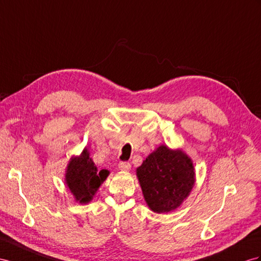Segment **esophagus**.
<instances>
[{
  "instance_id": "34e87169",
  "label": "esophagus",
  "mask_w": 261,
  "mask_h": 261,
  "mask_svg": "<svg viewBox=\"0 0 261 261\" xmlns=\"http://www.w3.org/2000/svg\"><path fill=\"white\" fill-rule=\"evenodd\" d=\"M119 169L124 172H128L131 170V164L129 162H120L119 163Z\"/></svg>"
}]
</instances>
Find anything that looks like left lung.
Returning <instances> with one entry per match:
<instances>
[{
  "label": "left lung",
  "instance_id": "8db88e82",
  "mask_svg": "<svg viewBox=\"0 0 261 261\" xmlns=\"http://www.w3.org/2000/svg\"><path fill=\"white\" fill-rule=\"evenodd\" d=\"M143 197L154 213L176 210L188 198L195 183V170L182 150L160 145L137 169Z\"/></svg>",
  "mask_w": 261,
  "mask_h": 261
}]
</instances>
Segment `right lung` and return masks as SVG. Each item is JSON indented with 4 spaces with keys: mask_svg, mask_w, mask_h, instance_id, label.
Wrapping results in <instances>:
<instances>
[{
    "mask_svg": "<svg viewBox=\"0 0 261 261\" xmlns=\"http://www.w3.org/2000/svg\"><path fill=\"white\" fill-rule=\"evenodd\" d=\"M108 175V170L98 171L89 156V151L85 148L79 156L70 159L67 165L65 181L76 202L86 204L92 199Z\"/></svg>",
    "mask_w": 261,
    "mask_h": 261,
    "instance_id": "obj_1",
    "label": "right lung"
}]
</instances>
